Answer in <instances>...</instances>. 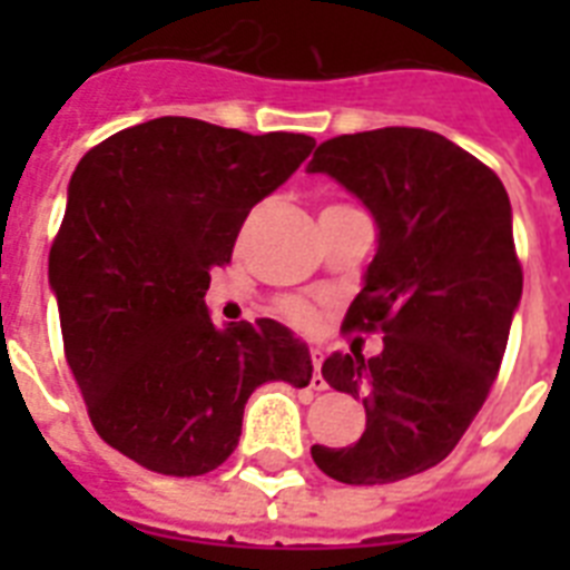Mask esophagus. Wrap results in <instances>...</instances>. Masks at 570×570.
Returning <instances> with one entry per match:
<instances>
[{
	"label": "esophagus",
	"instance_id": "obj_1",
	"mask_svg": "<svg viewBox=\"0 0 570 570\" xmlns=\"http://www.w3.org/2000/svg\"><path fill=\"white\" fill-rule=\"evenodd\" d=\"M311 361H313V379H311V387L313 390H325V379H322L320 366H322V348L320 346H311Z\"/></svg>",
	"mask_w": 570,
	"mask_h": 570
}]
</instances>
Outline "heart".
<instances>
[{"instance_id": "1", "label": "heart", "mask_w": 570, "mask_h": 570, "mask_svg": "<svg viewBox=\"0 0 570 570\" xmlns=\"http://www.w3.org/2000/svg\"><path fill=\"white\" fill-rule=\"evenodd\" d=\"M281 311H284L286 320L298 322V325H307V322L313 320V304L304 302V298H286L284 304H281Z\"/></svg>"}]
</instances>
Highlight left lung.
Segmentation results:
<instances>
[{"label": "left lung", "mask_w": 570, "mask_h": 570, "mask_svg": "<svg viewBox=\"0 0 570 570\" xmlns=\"http://www.w3.org/2000/svg\"><path fill=\"white\" fill-rule=\"evenodd\" d=\"M307 171L373 213L379 250L343 325L384 334L381 355L322 364L331 387L364 399L366 429L311 455L346 485L399 482L455 450L500 373L523 293L512 204L488 165L429 129L331 138Z\"/></svg>", "instance_id": "left-lung-1"}]
</instances>
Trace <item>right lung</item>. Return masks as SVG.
Segmentation results:
<instances>
[{
  "label": "right lung",
  "mask_w": 570,
  "mask_h": 570,
  "mask_svg": "<svg viewBox=\"0 0 570 570\" xmlns=\"http://www.w3.org/2000/svg\"><path fill=\"white\" fill-rule=\"evenodd\" d=\"M313 147L298 132L156 118L76 165L49 286L94 429L141 468L209 473L236 450L259 384H311V352L293 331L275 320L215 328L204 295L250 206Z\"/></svg>",
  "instance_id": "right-lung-1"
}]
</instances>
